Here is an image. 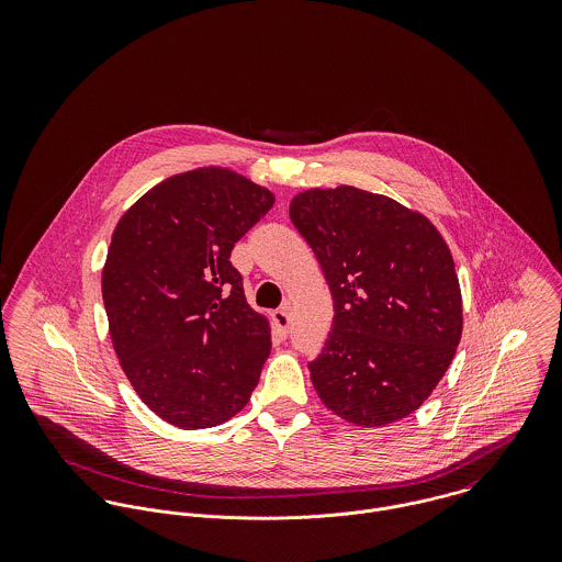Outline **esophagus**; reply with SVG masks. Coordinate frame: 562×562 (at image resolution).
Instances as JSON below:
<instances>
[{
	"label": "esophagus",
	"mask_w": 562,
	"mask_h": 562,
	"mask_svg": "<svg viewBox=\"0 0 562 562\" xmlns=\"http://www.w3.org/2000/svg\"><path fill=\"white\" fill-rule=\"evenodd\" d=\"M272 322H274L277 333H279L281 337H285L288 330H290V312H288V310H277V312L272 314Z\"/></svg>",
	"instance_id": "34e87169"
}]
</instances>
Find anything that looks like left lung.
Instances as JSON below:
<instances>
[{"label":"left lung","instance_id":"obj_1","mask_svg":"<svg viewBox=\"0 0 562 562\" xmlns=\"http://www.w3.org/2000/svg\"><path fill=\"white\" fill-rule=\"evenodd\" d=\"M333 299L312 383L337 417L376 428L417 411L450 368L463 333L454 259L437 227L398 201L355 186L290 201Z\"/></svg>","mask_w":562,"mask_h":562}]
</instances>
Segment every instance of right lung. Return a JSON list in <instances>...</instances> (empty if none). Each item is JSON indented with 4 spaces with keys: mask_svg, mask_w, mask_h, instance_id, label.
Wrapping results in <instances>:
<instances>
[{
    "mask_svg": "<svg viewBox=\"0 0 562 562\" xmlns=\"http://www.w3.org/2000/svg\"><path fill=\"white\" fill-rule=\"evenodd\" d=\"M274 194L223 166L177 172L116 223L101 272L108 330L134 392L199 430L238 415L270 355V322L229 257Z\"/></svg>",
    "mask_w": 562,
    "mask_h": 562,
    "instance_id": "right-lung-1",
    "label": "right lung"
}]
</instances>
